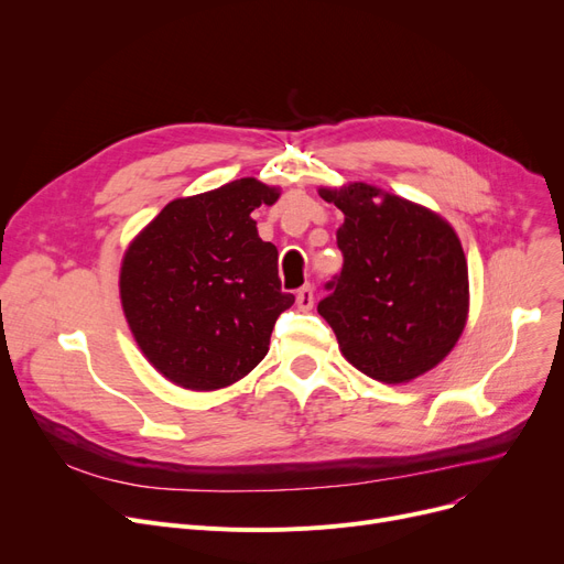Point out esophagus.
<instances>
[{"instance_id":"esophagus-1","label":"esophagus","mask_w":564,"mask_h":564,"mask_svg":"<svg viewBox=\"0 0 564 564\" xmlns=\"http://www.w3.org/2000/svg\"><path fill=\"white\" fill-rule=\"evenodd\" d=\"M313 302H315V297H313V288L311 285H304V288L297 290V306L302 311H311Z\"/></svg>"}]
</instances>
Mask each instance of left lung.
<instances>
[{"label":"left lung","instance_id":"8db88e82","mask_svg":"<svg viewBox=\"0 0 564 564\" xmlns=\"http://www.w3.org/2000/svg\"><path fill=\"white\" fill-rule=\"evenodd\" d=\"M345 215L343 272L317 313L343 357L383 383H406L448 357L468 319V264L455 228L425 205L368 183L319 187Z\"/></svg>","mask_w":564,"mask_h":564}]
</instances>
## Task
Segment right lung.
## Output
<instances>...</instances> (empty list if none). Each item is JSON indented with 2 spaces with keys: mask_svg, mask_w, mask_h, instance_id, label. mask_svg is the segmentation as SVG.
Listing matches in <instances>:
<instances>
[{
  "mask_svg": "<svg viewBox=\"0 0 564 564\" xmlns=\"http://www.w3.org/2000/svg\"><path fill=\"white\" fill-rule=\"evenodd\" d=\"M279 187L240 177L173 198L123 253L121 306L162 377L189 391H217L247 377L270 349L281 292L279 251L262 242L251 213Z\"/></svg>",
  "mask_w": 564,
  "mask_h": 564,
  "instance_id": "add662e5",
  "label": "right lung"
}]
</instances>
